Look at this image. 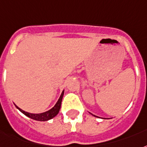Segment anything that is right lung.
Here are the masks:
<instances>
[{
    "mask_svg": "<svg viewBox=\"0 0 147 147\" xmlns=\"http://www.w3.org/2000/svg\"><path fill=\"white\" fill-rule=\"evenodd\" d=\"M64 96V90L61 92V96L59 97V100L57 101V102L55 106L49 110L46 111V112H44V113H28V112H25V111L22 110L21 109H20L18 106H17L15 105V106L17 107L18 109L21 111V113L23 114H24L25 116L29 117V118L32 119H34V120L37 121H48L51 119L54 118L55 116H57L58 113H59V110H60V108H61V101H62V98H63Z\"/></svg>",
    "mask_w": 147,
    "mask_h": 147,
    "instance_id": "right-lung-1",
    "label": "right lung"
}]
</instances>
